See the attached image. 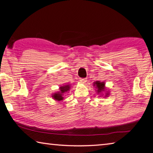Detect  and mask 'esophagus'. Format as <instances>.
Segmentation results:
<instances>
[{"label": "esophagus", "mask_w": 153, "mask_h": 153, "mask_svg": "<svg viewBox=\"0 0 153 153\" xmlns=\"http://www.w3.org/2000/svg\"><path fill=\"white\" fill-rule=\"evenodd\" d=\"M80 81H81V82H82V83H85V82H87V79L86 78L81 79H80Z\"/></svg>", "instance_id": "esophagus-1"}]
</instances>
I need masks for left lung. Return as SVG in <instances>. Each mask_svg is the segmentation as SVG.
Here are the masks:
<instances>
[{"label": "left lung", "instance_id": "left-lung-1", "mask_svg": "<svg viewBox=\"0 0 153 153\" xmlns=\"http://www.w3.org/2000/svg\"><path fill=\"white\" fill-rule=\"evenodd\" d=\"M93 85L95 86V88H97V92L98 94H100L102 92H103L105 91V82H100V81H95L94 83H93ZM108 95H109L108 93H106V95L105 97H108Z\"/></svg>", "mask_w": 153, "mask_h": 153}]
</instances>
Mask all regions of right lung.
<instances>
[{"mask_svg": "<svg viewBox=\"0 0 153 153\" xmlns=\"http://www.w3.org/2000/svg\"><path fill=\"white\" fill-rule=\"evenodd\" d=\"M71 87L70 86V85H64V86L60 87V91L53 93L52 97H53V99H54L56 101H60L63 100L64 93H65L68 91L69 89H71V87Z\"/></svg>", "mask_w": 153, "mask_h": 153, "instance_id": "add662e5", "label": "right lung"}]
</instances>
